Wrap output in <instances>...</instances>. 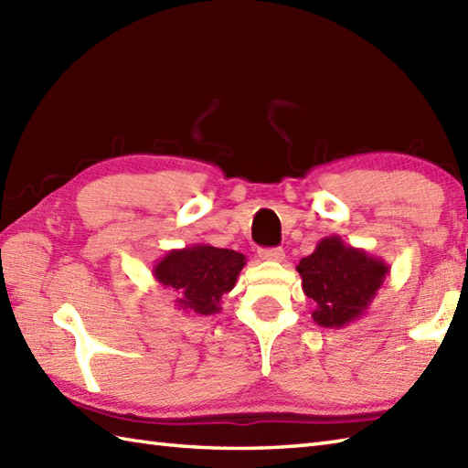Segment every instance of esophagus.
I'll return each mask as SVG.
<instances>
[{
  "mask_svg": "<svg viewBox=\"0 0 468 468\" xmlns=\"http://www.w3.org/2000/svg\"><path fill=\"white\" fill-rule=\"evenodd\" d=\"M260 257L263 261H283L285 251L282 247H273V250H260Z\"/></svg>",
  "mask_w": 468,
  "mask_h": 468,
  "instance_id": "esophagus-1",
  "label": "esophagus"
}]
</instances>
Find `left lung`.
<instances>
[{
	"instance_id": "obj_1",
	"label": "left lung",
	"mask_w": 468,
	"mask_h": 468,
	"mask_svg": "<svg viewBox=\"0 0 468 468\" xmlns=\"http://www.w3.org/2000/svg\"><path fill=\"white\" fill-rule=\"evenodd\" d=\"M295 270L302 275L303 293L315 303L314 322L340 330L367 312L390 267L380 257L346 245L332 235L324 237Z\"/></svg>"
}]
</instances>
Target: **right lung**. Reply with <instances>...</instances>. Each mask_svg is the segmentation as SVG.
I'll return each instance as SVG.
<instances>
[{
  "label": "right lung",
  "instance_id": "add662e5",
  "mask_svg": "<svg viewBox=\"0 0 468 468\" xmlns=\"http://www.w3.org/2000/svg\"><path fill=\"white\" fill-rule=\"evenodd\" d=\"M243 267V253L197 243L168 251L154 263L153 275L176 293V310L213 315L221 312V297L233 290Z\"/></svg>",
  "mask_w": 468,
  "mask_h": 468
}]
</instances>
